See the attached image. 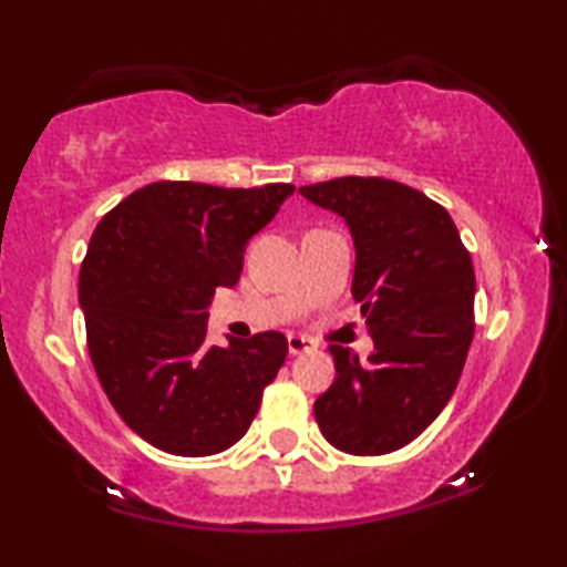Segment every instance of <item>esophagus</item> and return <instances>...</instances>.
<instances>
[{
  "instance_id": "34e87169",
  "label": "esophagus",
  "mask_w": 567,
  "mask_h": 567,
  "mask_svg": "<svg viewBox=\"0 0 567 567\" xmlns=\"http://www.w3.org/2000/svg\"><path fill=\"white\" fill-rule=\"evenodd\" d=\"M315 343L305 336H289V353L291 355H299V353H307L312 351Z\"/></svg>"
}]
</instances>
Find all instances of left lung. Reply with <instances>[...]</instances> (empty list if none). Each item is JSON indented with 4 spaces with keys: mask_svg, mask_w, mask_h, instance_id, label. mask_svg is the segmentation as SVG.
<instances>
[{
    "mask_svg": "<svg viewBox=\"0 0 567 567\" xmlns=\"http://www.w3.org/2000/svg\"><path fill=\"white\" fill-rule=\"evenodd\" d=\"M299 193L351 229V291L374 340L367 367L330 346L336 382L315 417L340 452L390 454L436 421L460 382L475 336L472 258L446 208L410 185L351 175Z\"/></svg>",
    "mask_w": 567,
    "mask_h": 567,
    "instance_id": "obj_1",
    "label": "left lung"
}]
</instances>
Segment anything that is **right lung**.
Returning <instances> with one entry per match:
<instances>
[{"label":"right lung","instance_id":"1","mask_svg":"<svg viewBox=\"0 0 567 567\" xmlns=\"http://www.w3.org/2000/svg\"><path fill=\"white\" fill-rule=\"evenodd\" d=\"M293 193L289 183L216 188L159 181L92 231L80 305L100 384L131 431L177 456L219 454L258 413L284 367L281 332L206 343L216 286L239 281L245 245Z\"/></svg>","mask_w":567,"mask_h":567}]
</instances>
